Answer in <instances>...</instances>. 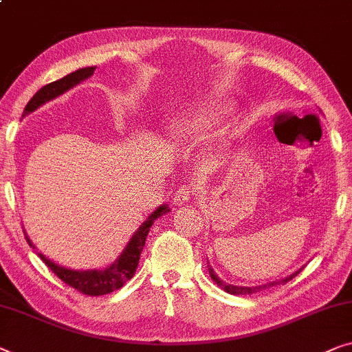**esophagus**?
<instances>
[{
    "mask_svg": "<svg viewBox=\"0 0 352 352\" xmlns=\"http://www.w3.org/2000/svg\"><path fill=\"white\" fill-rule=\"evenodd\" d=\"M197 193V187L188 184V186H182L179 190H176L175 197H173V205L175 206H182L184 203H188L190 200L192 195H195Z\"/></svg>",
    "mask_w": 352,
    "mask_h": 352,
    "instance_id": "obj_1",
    "label": "esophagus"
}]
</instances>
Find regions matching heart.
Returning a JSON list of instances; mask_svg holds the SVG:
<instances>
[{
    "mask_svg": "<svg viewBox=\"0 0 352 352\" xmlns=\"http://www.w3.org/2000/svg\"><path fill=\"white\" fill-rule=\"evenodd\" d=\"M232 108L228 104H212L197 108L182 114L173 125V133L181 138L197 140L206 136L222 119L230 116Z\"/></svg>",
    "mask_w": 352,
    "mask_h": 352,
    "instance_id": "b5f03b06",
    "label": "heart"
}]
</instances>
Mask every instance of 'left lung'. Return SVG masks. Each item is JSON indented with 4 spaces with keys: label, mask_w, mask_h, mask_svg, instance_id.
I'll return each instance as SVG.
<instances>
[{
    "label": "left lung",
    "mask_w": 352,
    "mask_h": 352,
    "mask_svg": "<svg viewBox=\"0 0 352 352\" xmlns=\"http://www.w3.org/2000/svg\"><path fill=\"white\" fill-rule=\"evenodd\" d=\"M208 267H210V265H208ZM210 270V276L212 278V281L217 284V286H221L223 290H226V292H228V294H232V295H249V294H256V292H258V290H263V289H268V287H273V286H276V284H279V283H270V284H265V286H256V287H239V286H232V284H227V283H223V281H221V278L217 276L216 273H214V270L210 267L208 268ZM300 273V270L298 272H295L294 274H290L289 278H286V279H283V284L284 283H287V281H290V279H292L294 276H297V274Z\"/></svg>",
    "instance_id": "1"
}]
</instances>
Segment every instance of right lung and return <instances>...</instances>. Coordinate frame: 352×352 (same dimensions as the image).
I'll list each match as a JSON object with an SVG mask.
<instances>
[{"label":"right lung","mask_w":352,"mask_h":352,"mask_svg":"<svg viewBox=\"0 0 352 352\" xmlns=\"http://www.w3.org/2000/svg\"><path fill=\"white\" fill-rule=\"evenodd\" d=\"M96 66H89V68H80L74 73H71L65 78L55 80V82H50L47 85H44L43 89H39L36 94L33 95V98L28 101V104L25 106L23 116H27L30 113H33L34 109H38L41 104L47 103V101L54 100L55 96L65 94L66 90H69L74 85H78L79 82H82L84 79L90 78L94 74ZM168 211V206H160L151 214L149 217L146 219L144 222L141 223V227L135 232V235L131 236L130 243L126 244V248L124 249V252L120 254V257L111 265L109 268L104 270H90V272H78V270H69L65 267H60V265L54 263L52 261H49L47 257L43 256V254L38 252V256L41 257L47 267L52 270V272L57 274V276L62 279L65 284H68L79 292H82L85 295H91V297H96V295H104V294H111L114 290L120 289L124 284L129 281V279L133 278V274L136 272V267H138L140 262V256L142 248H144L146 243V236L149 233L152 223H154L155 219H159L160 216H164ZM27 241L30 246H33L32 241H30L28 236Z\"/></svg>","instance_id":"add662e5"}]
</instances>
